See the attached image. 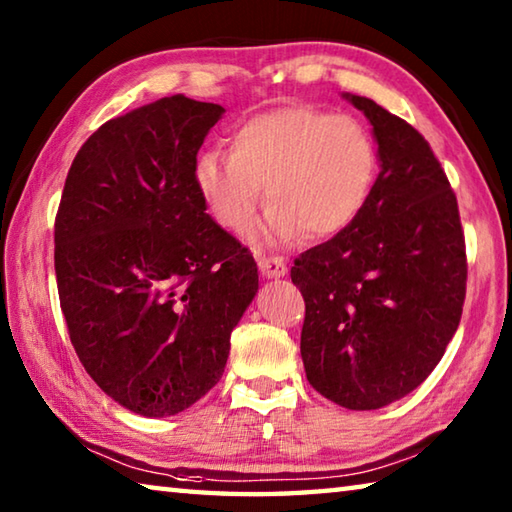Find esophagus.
<instances>
[{
	"label": "esophagus",
	"mask_w": 512,
	"mask_h": 512,
	"mask_svg": "<svg viewBox=\"0 0 512 512\" xmlns=\"http://www.w3.org/2000/svg\"><path fill=\"white\" fill-rule=\"evenodd\" d=\"M257 266L264 277H282L287 273V262L277 255H257Z\"/></svg>",
	"instance_id": "1"
}]
</instances>
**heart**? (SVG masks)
Returning <instances> with one entry per match:
<instances>
[{"instance_id":"b5f03b06","label":"heart","mask_w":512,"mask_h":512,"mask_svg":"<svg viewBox=\"0 0 512 512\" xmlns=\"http://www.w3.org/2000/svg\"><path fill=\"white\" fill-rule=\"evenodd\" d=\"M375 176L366 126L307 106L253 117L232 135V153L207 151L194 167L198 192L232 232L253 228L266 185L268 241L339 235L368 203Z\"/></svg>"}]
</instances>
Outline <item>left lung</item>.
<instances>
[{
    "label": "left lung",
    "mask_w": 512,
    "mask_h": 512,
    "mask_svg": "<svg viewBox=\"0 0 512 512\" xmlns=\"http://www.w3.org/2000/svg\"><path fill=\"white\" fill-rule=\"evenodd\" d=\"M372 124L379 176L350 228L296 259L309 384L352 411L409 395L461 323L467 259L456 194L429 142L372 99L343 94Z\"/></svg>",
    "instance_id": "left-lung-1"
}]
</instances>
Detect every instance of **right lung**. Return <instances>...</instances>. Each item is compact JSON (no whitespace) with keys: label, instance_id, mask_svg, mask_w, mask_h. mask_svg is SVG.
Masks as SVG:
<instances>
[{"label":"right lung","instance_id":"1","mask_svg":"<svg viewBox=\"0 0 512 512\" xmlns=\"http://www.w3.org/2000/svg\"><path fill=\"white\" fill-rule=\"evenodd\" d=\"M216 103L164 97L103 124L69 167L54 266L69 341L103 393L146 418L185 411L221 379L253 302L250 250L194 180Z\"/></svg>","mask_w":512,"mask_h":512}]
</instances>
